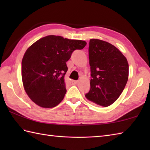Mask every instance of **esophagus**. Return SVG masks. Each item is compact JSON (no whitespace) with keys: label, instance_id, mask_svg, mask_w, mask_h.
Here are the masks:
<instances>
[{"label":"esophagus","instance_id":"esophagus-1","mask_svg":"<svg viewBox=\"0 0 150 150\" xmlns=\"http://www.w3.org/2000/svg\"><path fill=\"white\" fill-rule=\"evenodd\" d=\"M78 82V81H74V80H71V81H70V84H72V85H73V84H76Z\"/></svg>","mask_w":150,"mask_h":150}]
</instances>
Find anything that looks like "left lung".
Listing matches in <instances>:
<instances>
[{
  "instance_id": "obj_1",
  "label": "left lung",
  "mask_w": 150,
  "mask_h": 150,
  "mask_svg": "<svg viewBox=\"0 0 150 150\" xmlns=\"http://www.w3.org/2000/svg\"><path fill=\"white\" fill-rule=\"evenodd\" d=\"M88 52L91 79L85 97L100 106H109L119 97L128 82V60L115 46L98 39H90Z\"/></svg>"
}]
</instances>
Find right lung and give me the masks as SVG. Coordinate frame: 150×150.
Wrapping results in <instances>:
<instances>
[{
	"label": "right lung",
	"mask_w": 150,
	"mask_h": 150,
	"mask_svg": "<svg viewBox=\"0 0 150 150\" xmlns=\"http://www.w3.org/2000/svg\"><path fill=\"white\" fill-rule=\"evenodd\" d=\"M84 40L49 35L33 44L22 60V79L31 100L42 108H53L66 93L64 77L66 62L76 50L83 49Z\"/></svg>",
	"instance_id": "obj_1"
}]
</instances>
